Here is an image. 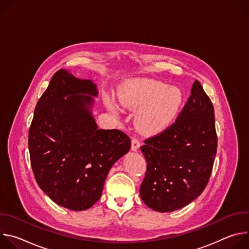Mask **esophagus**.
I'll use <instances>...</instances> for the list:
<instances>
[{
    "mask_svg": "<svg viewBox=\"0 0 249 249\" xmlns=\"http://www.w3.org/2000/svg\"><path fill=\"white\" fill-rule=\"evenodd\" d=\"M131 144H132V150H133V151H137V150L139 149L140 145H141V143H140V140H139L138 138L134 137V138L132 139Z\"/></svg>",
    "mask_w": 249,
    "mask_h": 249,
    "instance_id": "1",
    "label": "esophagus"
}]
</instances>
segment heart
Listing matches in <instances>:
<instances>
[{
    "label": "heart",
    "instance_id": "heart-1",
    "mask_svg": "<svg viewBox=\"0 0 249 249\" xmlns=\"http://www.w3.org/2000/svg\"><path fill=\"white\" fill-rule=\"evenodd\" d=\"M121 105L129 109H140L136 123L138 128L147 133L164 129L178 113L183 103L180 89L152 79H136L127 82L118 92ZM109 108L113 104L107 100Z\"/></svg>",
    "mask_w": 249,
    "mask_h": 249
}]
</instances>
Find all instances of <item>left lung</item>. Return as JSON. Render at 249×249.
<instances>
[{
    "label": "left lung",
    "mask_w": 249,
    "mask_h": 249,
    "mask_svg": "<svg viewBox=\"0 0 249 249\" xmlns=\"http://www.w3.org/2000/svg\"><path fill=\"white\" fill-rule=\"evenodd\" d=\"M217 147L214 106L195 81L176 120L141 146L147 161L140 187L142 200L158 212H172L191 203L209 182Z\"/></svg>",
    "instance_id": "left-lung-1"
}]
</instances>
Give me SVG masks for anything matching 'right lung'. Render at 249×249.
Here are the masks:
<instances>
[{
	"instance_id": "right-lung-1",
	"label": "right lung",
	"mask_w": 249,
	"mask_h": 249,
	"mask_svg": "<svg viewBox=\"0 0 249 249\" xmlns=\"http://www.w3.org/2000/svg\"><path fill=\"white\" fill-rule=\"evenodd\" d=\"M94 84L59 70L34 109L28 132L30 163L39 187L58 205L83 211L96 203L114 162L131 140L118 129H98L89 105Z\"/></svg>"
}]
</instances>
